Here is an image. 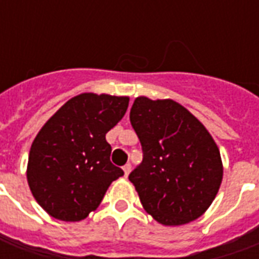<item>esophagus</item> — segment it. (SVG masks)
I'll use <instances>...</instances> for the list:
<instances>
[{"label": "esophagus", "mask_w": 259, "mask_h": 259, "mask_svg": "<svg viewBox=\"0 0 259 259\" xmlns=\"http://www.w3.org/2000/svg\"><path fill=\"white\" fill-rule=\"evenodd\" d=\"M130 169H132V165H130V163H126V165L123 166V172H124V176H126V178L129 176Z\"/></svg>", "instance_id": "esophagus-1"}]
</instances>
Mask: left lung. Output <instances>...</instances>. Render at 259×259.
I'll use <instances>...</instances> for the list:
<instances>
[{
	"mask_svg": "<svg viewBox=\"0 0 259 259\" xmlns=\"http://www.w3.org/2000/svg\"><path fill=\"white\" fill-rule=\"evenodd\" d=\"M130 123L144 154L129 175L143 208L165 226L200 218L223 178L221 152L205 126L179 102L144 96L133 102Z\"/></svg>",
	"mask_w": 259,
	"mask_h": 259,
	"instance_id": "obj_1",
	"label": "left lung"
}]
</instances>
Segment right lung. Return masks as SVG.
<instances>
[{
	"label": "right lung",
	"mask_w": 259,
	"mask_h": 259,
	"mask_svg": "<svg viewBox=\"0 0 259 259\" xmlns=\"http://www.w3.org/2000/svg\"><path fill=\"white\" fill-rule=\"evenodd\" d=\"M129 97L81 93L44 123L33 140L27 183L50 217L79 222L96 211L123 170L111 162L105 135L123 118Z\"/></svg>",
	"instance_id": "right-lung-1"
}]
</instances>
